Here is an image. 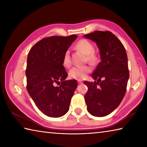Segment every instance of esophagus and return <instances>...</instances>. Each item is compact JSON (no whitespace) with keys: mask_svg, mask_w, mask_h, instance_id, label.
I'll use <instances>...</instances> for the list:
<instances>
[{"mask_svg":"<svg viewBox=\"0 0 147 147\" xmlns=\"http://www.w3.org/2000/svg\"><path fill=\"white\" fill-rule=\"evenodd\" d=\"M77 81H78V84H82V81L81 80H77Z\"/></svg>","mask_w":147,"mask_h":147,"instance_id":"34e87169","label":"esophagus"}]
</instances>
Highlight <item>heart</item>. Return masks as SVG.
I'll return each mask as SVG.
<instances>
[{
    "instance_id": "1",
    "label": "heart",
    "mask_w": 147,
    "mask_h": 147,
    "mask_svg": "<svg viewBox=\"0 0 147 147\" xmlns=\"http://www.w3.org/2000/svg\"><path fill=\"white\" fill-rule=\"evenodd\" d=\"M75 48L86 54L87 59L89 63H94L96 61V58L94 53V46L93 43L88 39H82L79 40L75 44ZM71 64L70 55H69V52L67 51L65 53L63 57V65L65 67H69ZM91 71V68L88 65L76 66L71 69L69 75L71 78L82 80L86 78L88 74L90 73Z\"/></svg>"
}]
</instances>
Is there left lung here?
I'll return each instance as SVG.
<instances>
[{
  "label": "left lung",
  "instance_id": "8db88e82",
  "mask_svg": "<svg viewBox=\"0 0 147 147\" xmlns=\"http://www.w3.org/2000/svg\"><path fill=\"white\" fill-rule=\"evenodd\" d=\"M96 42L101 61L91 76L93 82L84 81L87 109L91 115L104 117L117 108L126 91L129 71L126 50L111 32L96 30L84 36Z\"/></svg>",
  "mask_w": 147,
  "mask_h": 147
}]
</instances>
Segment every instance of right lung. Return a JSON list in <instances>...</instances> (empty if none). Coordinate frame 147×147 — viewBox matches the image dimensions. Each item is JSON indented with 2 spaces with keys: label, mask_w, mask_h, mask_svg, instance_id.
I'll return each mask as SVG.
<instances>
[{
  "label": "right lung",
  "mask_w": 147,
  "mask_h": 147,
  "mask_svg": "<svg viewBox=\"0 0 147 147\" xmlns=\"http://www.w3.org/2000/svg\"><path fill=\"white\" fill-rule=\"evenodd\" d=\"M76 38V35L45 38L32 47L27 57V91L39 110L51 117L67 112L78 86L76 80H66L63 65L64 54Z\"/></svg>",
  "instance_id": "obj_1"
}]
</instances>
